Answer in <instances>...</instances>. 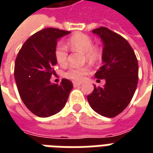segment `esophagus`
I'll return each instance as SVG.
<instances>
[{
    "mask_svg": "<svg viewBox=\"0 0 153 153\" xmlns=\"http://www.w3.org/2000/svg\"><path fill=\"white\" fill-rule=\"evenodd\" d=\"M73 85H74V86H80V85H82V82H73Z\"/></svg>",
    "mask_w": 153,
    "mask_h": 153,
    "instance_id": "obj_1",
    "label": "esophagus"
}]
</instances>
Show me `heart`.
<instances>
[{
  "instance_id": "heart-1",
  "label": "heart",
  "mask_w": 153,
  "mask_h": 153,
  "mask_svg": "<svg viewBox=\"0 0 153 153\" xmlns=\"http://www.w3.org/2000/svg\"><path fill=\"white\" fill-rule=\"evenodd\" d=\"M69 46L74 50L79 51L85 55V57L90 62H95L99 58V54L97 49L94 48L93 41L91 37L85 34L78 33L74 35L68 41ZM55 58L56 62L60 66H65L67 62V47L62 44H59L55 48ZM90 71V68L87 66L82 67H72L66 73V76L68 79L74 81H81L84 79L86 74Z\"/></svg>"
}]
</instances>
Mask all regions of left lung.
I'll list each match as a JSON object with an SVG mask.
<instances>
[{
    "label": "left lung",
    "instance_id": "obj_1",
    "mask_svg": "<svg viewBox=\"0 0 153 153\" xmlns=\"http://www.w3.org/2000/svg\"><path fill=\"white\" fill-rule=\"evenodd\" d=\"M103 44V66L95 78L105 79L103 88L94 86L87 96L92 109L103 117H114L128 106L135 93L138 82V62L130 44L120 35L107 27L92 31Z\"/></svg>",
    "mask_w": 153,
    "mask_h": 153
}]
</instances>
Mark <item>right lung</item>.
<instances>
[{"mask_svg":"<svg viewBox=\"0 0 153 153\" xmlns=\"http://www.w3.org/2000/svg\"><path fill=\"white\" fill-rule=\"evenodd\" d=\"M70 33L53 27L39 31L26 40L16 59L14 77L20 98L40 117L59 113L73 88L68 79H62L60 85L50 81L57 64L54 54L57 41Z\"/></svg>","mask_w":153,"mask_h":153,"instance_id":"1","label":"right lung"}]
</instances>
